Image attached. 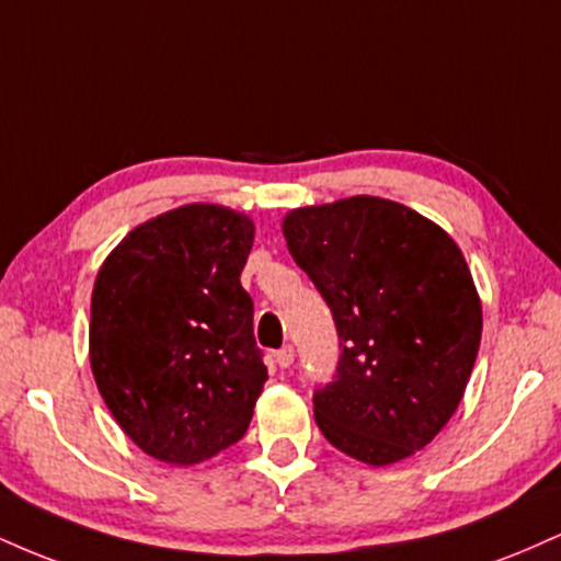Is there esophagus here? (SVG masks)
Here are the masks:
<instances>
[{"mask_svg":"<svg viewBox=\"0 0 561 561\" xmlns=\"http://www.w3.org/2000/svg\"><path fill=\"white\" fill-rule=\"evenodd\" d=\"M274 362L279 364L282 369H289V366H293V362H295L293 345H285V347H282V351H276V353H274Z\"/></svg>","mask_w":561,"mask_h":561,"instance_id":"34e87169","label":"esophagus"}]
</instances>
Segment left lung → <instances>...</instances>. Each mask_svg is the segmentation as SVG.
<instances>
[{
  "instance_id": "1",
  "label": "left lung",
  "mask_w": 561,
  "mask_h": 561,
  "mask_svg": "<svg viewBox=\"0 0 561 561\" xmlns=\"http://www.w3.org/2000/svg\"><path fill=\"white\" fill-rule=\"evenodd\" d=\"M282 231L343 347L313 396L321 435L369 467L409 459L459 409L478 358L482 302L465 253L435 221L371 195L289 210Z\"/></svg>"
}]
</instances>
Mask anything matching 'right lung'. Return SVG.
<instances>
[{
  "mask_svg": "<svg viewBox=\"0 0 561 561\" xmlns=\"http://www.w3.org/2000/svg\"><path fill=\"white\" fill-rule=\"evenodd\" d=\"M253 218L190 203L134 227L92 289L89 364L118 427L152 459L192 467L234 446L266 366L240 274Z\"/></svg>",
  "mask_w": 561,
  "mask_h": 561,
  "instance_id": "add662e5",
  "label": "right lung"
}]
</instances>
